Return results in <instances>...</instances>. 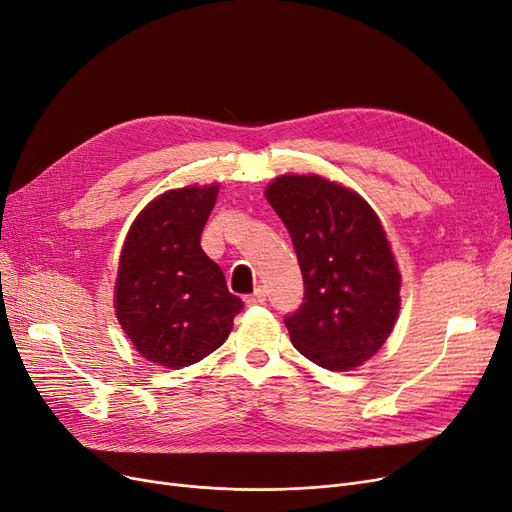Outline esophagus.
Returning a JSON list of instances; mask_svg holds the SVG:
<instances>
[{"instance_id":"34e87169","label":"esophagus","mask_w":512,"mask_h":512,"mask_svg":"<svg viewBox=\"0 0 512 512\" xmlns=\"http://www.w3.org/2000/svg\"><path fill=\"white\" fill-rule=\"evenodd\" d=\"M244 301H247L249 307H253V305H263V303H265V291H263V288H257V291H255L253 295H249Z\"/></svg>"}]
</instances>
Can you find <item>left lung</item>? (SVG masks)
Instances as JSON below:
<instances>
[{
	"label": "left lung",
	"mask_w": 512,
	"mask_h": 512,
	"mask_svg": "<svg viewBox=\"0 0 512 512\" xmlns=\"http://www.w3.org/2000/svg\"><path fill=\"white\" fill-rule=\"evenodd\" d=\"M265 198L303 274V303L284 316L291 343L326 370L360 366L387 341L399 311V272L379 217L318 175H282Z\"/></svg>",
	"instance_id": "obj_1"
}]
</instances>
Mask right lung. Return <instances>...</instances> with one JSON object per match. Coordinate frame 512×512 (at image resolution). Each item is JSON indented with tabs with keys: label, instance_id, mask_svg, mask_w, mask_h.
Instances as JSON below:
<instances>
[{
	"label": "right lung",
	"instance_id": "1",
	"mask_svg": "<svg viewBox=\"0 0 512 512\" xmlns=\"http://www.w3.org/2000/svg\"><path fill=\"white\" fill-rule=\"evenodd\" d=\"M217 190L190 186L154 198L121 251L117 318L144 358L167 368L201 362L224 345L244 307L201 247Z\"/></svg>",
	"mask_w": 512,
	"mask_h": 512
}]
</instances>
